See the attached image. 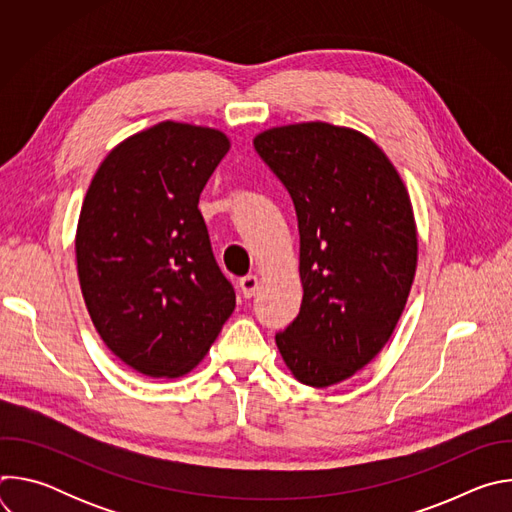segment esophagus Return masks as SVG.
<instances>
[{"mask_svg": "<svg viewBox=\"0 0 512 512\" xmlns=\"http://www.w3.org/2000/svg\"><path fill=\"white\" fill-rule=\"evenodd\" d=\"M239 287L243 291V296L249 300V298L255 296V291L259 287V277L257 275H245V277L239 279Z\"/></svg>", "mask_w": 512, "mask_h": 512, "instance_id": "obj_1", "label": "esophagus"}]
</instances>
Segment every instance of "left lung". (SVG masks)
Masks as SVG:
<instances>
[{"instance_id":"1","label":"left lung","mask_w":512,"mask_h":512,"mask_svg":"<svg viewBox=\"0 0 512 512\" xmlns=\"http://www.w3.org/2000/svg\"><path fill=\"white\" fill-rule=\"evenodd\" d=\"M253 145L294 200L304 298L275 334L300 383L330 387L381 352L409 298L417 229L407 188L379 145L322 121L273 127Z\"/></svg>"}]
</instances>
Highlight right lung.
<instances>
[{"instance_id":"obj_1","label":"right lung","mask_w":512,"mask_h":512,"mask_svg":"<svg viewBox=\"0 0 512 512\" xmlns=\"http://www.w3.org/2000/svg\"><path fill=\"white\" fill-rule=\"evenodd\" d=\"M231 148L212 127L162 121L101 162L77 227V269L91 320L133 371L190 373L235 310L200 192Z\"/></svg>"}]
</instances>
